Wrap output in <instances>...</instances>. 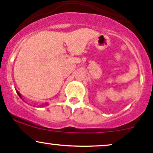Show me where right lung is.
Returning <instances> with one entry per match:
<instances>
[{
	"mask_svg": "<svg viewBox=\"0 0 153 153\" xmlns=\"http://www.w3.org/2000/svg\"><path fill=\"white\" fill-rule=\"evenodd\" d=\"M17 93L18 96H19V98H22V96H21V95H20V94H19V92H18V91H17Z\"/></svg>",
	"mask_w": 153,
	"mask_h": 153,
	"instance_id": "add662e5",
	"label": "right lung"
}]
</instances>
